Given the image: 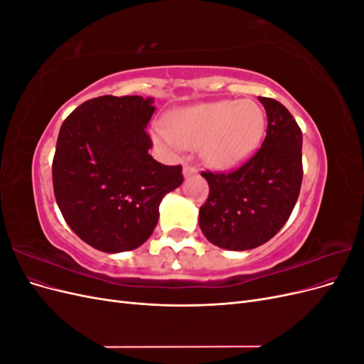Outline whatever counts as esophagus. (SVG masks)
Listing matches in <instances>:
<instances>
[{"instance_id":"34e87169","label":"esophagus","mask_w":364,"mask_h":364,"mask_svg":"<svg viewBox=\"0 0 364 364\" xmlns=\"http://www.w3.org/2000/svg\"><path fill=\"white\" fill-rule=\"evenodd\" d=\"M193 174H196V168L191 167V165H185V167H183L185 178H190V176H193Z\"/></svg>"}]
</instances>
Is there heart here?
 Returning a JSON list of instances; mask_svg holds the SVG:
<instances>
[{"instance_id": "heart-1", "label": "heart", "mask_w": 364, "mask_h": 364, "mask_svg": "<svg viewBox=\"0 0 364 364\" xmlns=\"http://www.w3.org/2000/svg\"><path fill=\"white\" fill-rule=\"evenodd\" d=\"M267 118L253 100H222L182 109L167 119L158 139L170 149L202 147L203 161L218 170L232 168L255 153Z\"/></svg>"}]
</instances>
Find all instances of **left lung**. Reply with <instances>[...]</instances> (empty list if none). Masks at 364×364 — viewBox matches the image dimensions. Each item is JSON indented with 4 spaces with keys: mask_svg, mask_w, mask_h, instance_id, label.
Listing matches in <instances>:
<instances>
[{
    "mask_svg": "<svg viewBox=\"0 0 364 364\" xmlns=\"http://www.w3.org/2000/svg\"><path fill=\"white\" fill-rule=\"evenodd\" d=\"M267 114L261 149L230 173L202 171L209 196L199 225L213 245L249 250L266 243L287 222L302 183V132L287 107L258 97Z\"/></svg>",
    "mask_w": 364,
    "mask_h": 364,
    "instance_id": "1",
    "label": "left lung"
}]
</instances>
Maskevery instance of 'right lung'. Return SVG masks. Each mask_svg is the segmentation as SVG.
I'll use <instances>...</instances> for the list:
<instances>
[{"label":"right lung","mask_w":364,"mask_h":364,"mask_svg":"<svg viewBox=\"0 0 364 364\" xmlns=\"http://www.w3.org/2000/svg\"><path fill=\"white\" fill-rule=\"evenodd\" d=\"M153 98L103 95L63 121L53 159V188L65 222L97 250L146 243L162 197L183 182L181 165L149 155Z\"/></svg>","instance_id":"obj_1"}]
</instances>
